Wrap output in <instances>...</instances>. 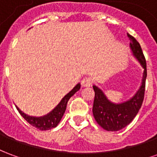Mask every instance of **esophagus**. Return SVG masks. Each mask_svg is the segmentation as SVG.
<instances>
[{"label":"esophagus","instance_id":"34e87169","mask_svg":"<svg viewBox=\"0 0 157 157\" xmlns=\"http://www.w3.org/2000/svg\"><path fill=\"white\" fill-rule=\"evenodd\" d=\"M92 79L90 77H85V78L82 79V86L83 87H87V86H92Z\"/></svg>","mask_w":157,"mask_h":157}]
</instances>
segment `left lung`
Instances as JSON below:
<instances>
[{
    "instance_id": "obj_1",
    "label": "left lung",
    "mask_w": 157,
    "mask_h": 157,
    "mask_svg": "<svg viewBox=\"0 0 157 157\" xmlns=\"http://www.w3.org/2000/svg\"><path fill=\"white\" fill-rule=\"evenodd\" d=\"M127 35L130 40L129 47L132 55L144 69L141 85L131 98L120 103L111 102L98 86H92L95 92L92 113L97 123L108 131H118L129 124L138 113L144 100L147 75L146 62L140 44L133 36L128 33Z\"/></svg>"
}]
</instances>
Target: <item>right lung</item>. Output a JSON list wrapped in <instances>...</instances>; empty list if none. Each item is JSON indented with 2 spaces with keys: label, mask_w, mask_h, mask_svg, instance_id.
I'll return each mask as SVG.
<instances>
[{
  "label": "right lung",
  "mask_w": 157,
  "mask_h": 157,
  "mask_svg": "<svg viewBox=\"0 0 157 157\" xmlns=\"http://www.w3.org/2000/svg\"><path fill=\"white\" fill-rule=\"evenodd\" d=\"M80 88H81V84L78 83L71 92L67 93L61 99V101L59 102V104L55 107V109L44 116L34 117V116L28 115L25 113L22 112L17 106H16V108L18 110L19 113L24 118L26 121L29 123L31 125H33V127L39 128L40 130H48L50 128H55L59 124V123L60 122L62 117L65 112L66 105H67L69 99L71 98L77 91H79Z\"/></svg>",
  "instance_id": "obj_1"
}]
</instances>
